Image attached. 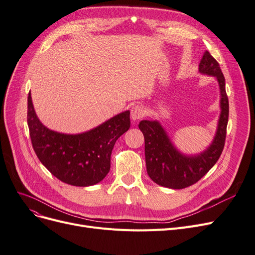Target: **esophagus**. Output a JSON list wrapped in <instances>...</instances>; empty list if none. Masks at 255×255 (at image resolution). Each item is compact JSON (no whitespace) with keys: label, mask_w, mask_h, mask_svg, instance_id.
<instances>
[{"label":"esophagus","mask_w":255,"mask_h":255,"mask_svg":"<svg viewBox=\"0 0 255 255\" xmlns=\"http://www.w3.org/2000/svg\"><path fill=\"white\" fill-rule=\"evenodd\" d=\"M131 119L133 121H138L140 120L143 116H145V108L140 105H134L132 106L131 112H130Z\"/></svg>","instance_id":"1"}]
</instances>
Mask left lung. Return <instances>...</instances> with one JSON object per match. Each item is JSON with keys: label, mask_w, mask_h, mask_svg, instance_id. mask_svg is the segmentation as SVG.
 <instances>
[{"label": "left lung", "mask_w": 255, "mask_h": 255, "mask_svg": "<svg viewBox=\"0 0 255 255\" xmlns=\"http://www.w3.org/2000/svg\"><path fill=\"white\" fill-rule=\"evenodd\" d=\"M199 73L213 76L220 90V116L212 142L201 152L186 154L177 148L167 130L157 120H142L138 128L145 136L147 173L158 185L180 190L200 180L218 161L223 151L229 104L225 91V78L217 60L205 51L199 63Z\"/></svg>", "instance_id": "left-lung-1"}]
</instances>
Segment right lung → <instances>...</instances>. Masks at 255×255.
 Instances as JSON below:
<instances>
[{"label":"right lung","instance_id":"right-lung-1","mask_svg":"<svg viewBox=\"0 0 255 255\" xmlns=\"http://www.w3.org/2000/svg\"><path fill=\"white\" fill-rule=\"evenodd\" d=\"M27 122L33 149L52 175L74 186H91L108 174L115 143L130 128V112L81 133H62L41 123L29 93Z\"/></svg>","mask_w":255,"mask_h":255}]
</instances>
